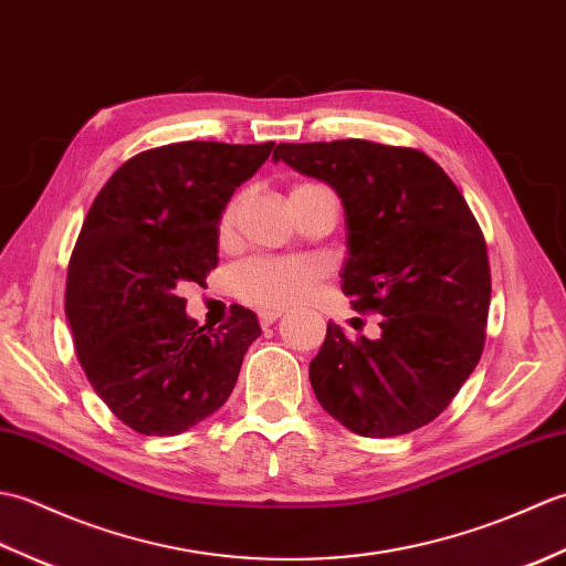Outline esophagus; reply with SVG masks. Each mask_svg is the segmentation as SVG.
<instances>
[{
	"mask_svg": "<svg viewBox=\"0 0 566 566\" xmlns=\"http://www.w3.org/2000/svg\"><path fill=\"white\" fill-rule=\"evenodd\" d=\"M258 318H260V323H262V326H272V323H274L276 318H282V311H274V308H264V311H260V314H258Z\"/></svg>",
	"mask_w": 566,
	"mask_h": 566,
	"instance_id": "esophagus-1",
	"label": "esophagus"
}]
</instances>
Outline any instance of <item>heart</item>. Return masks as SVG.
<instances>
[{"instance_id":"1","label":"heart","mask_w":566,"mask_h":566,"mask_svg":"<svg viewBox=\"0 0 566 566\" xmlns=\"http://www.w3.org/2000/svg\"><path fill=\"white\" fill-rule=\"evenodd\" d=\"M238 209L240 201L235 199L228 203L226 211L221 213V238L233 235ZM326 272V264L318 258H252L243 264H238L233 272V284L235 292L248 298V302L282 308L304 302V298L314 294Z\"/></svg>"}]
</instances>
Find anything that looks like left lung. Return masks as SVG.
Here are the masks:
<instances>
[{
	"label": "left lung",
	"instance_id": "obj_1",
	"mask_svg": "<svg viewBox=\"0 0 566 566\" xmlns=\"http://www.w3.org/2000/svg\"><path fill=\"white\" fill-rule=\"evenodd\" d=\"M274 163L335 189L345 209L343 294L381 316L377 340L328 323L311 359L318 403L347 430L394 438L450 406L484 350L486 243L442 167L413 148L347 138L280 143Z\"/></svg>",
	"mask_w": 566,
	"mask_h": 566
}]
</instances>
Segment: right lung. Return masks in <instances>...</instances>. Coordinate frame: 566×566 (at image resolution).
<instances>
[{
  "label": "right lung",
  "mask_w": 566,
  "mask_h": 566,
  "mask_svg": "<svg viewBox=\"0 0 566 566\" xmlns=\"http://www.w3.org/2000/svg\"><path fill=\"white\" fill-rule=\"evenodd\" d=\"M272 148H153L118 167L92 201L70 258L65 316L94 391L143 436H179L219 411L260 338L243 306L216 333L199 328L179 292L219 264L226 203Z\"/></svg>",
  "instance_id": "1"
}]
</instances>
